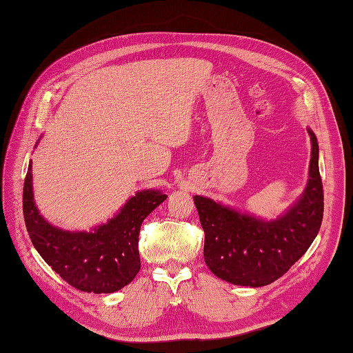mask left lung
Listing matches in <instances>:
<instances>
[{
  "label": "left lung",
  "instance_id": "1",
  "mask_svg": "<svg viewBox=\"0 0 353 353\" xmlns=\"http://www.w3.org/2000/svg\"><path fill=\"white\" fill-rule=\"evenodd\" d=\"M312 160L304 193L276 220L266 221L194 196L205 232L203 257L214 276L232 285L261 288L286 274L312 245L323 217L319 145L308 128Z\"/></svg>",
  "mask_w": 353,
  "mask_h": 353
}]
</instances>
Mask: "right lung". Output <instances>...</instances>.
Returning <instances> with one entry per match:
<instances>
[{"label": "right lung", "mask_w": 353, "mask_h": 353, "mask_svg": "<svg viewBox=\"0 0 353 353\" xmlns=\"http://www.w3.org/2000/svg\"><path fill=\"white\" fill-rule=\"evenodd\" d=\"M166 197L159 190L137 192L114 219L91 232L63 230L40 216L30 161L23 183V219L32 245L59 277L88 294H112L139 272L141 225Z\"/></svg>", "instance_id": "obj_1"}]
</instances>
